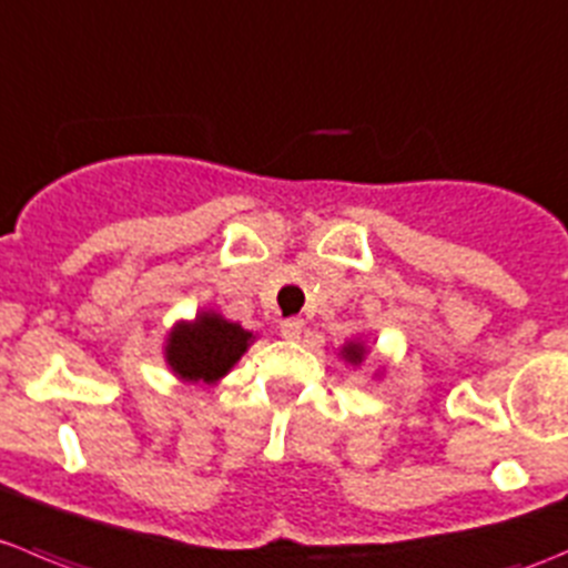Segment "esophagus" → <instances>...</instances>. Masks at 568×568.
<instances>
[{
	"instance_id": "1",
	"label": "esophagus",
	"mask_w": 568,
	"mask_h": 568,
	"mask_svg": "<svg viewBox=\"0 0 568 568\" xmlns=\"http://www.w3.org/2000/svg\"><path fill=\"white\" fill-rule=\"evenodd\" d=\"M303 331V320L301 317H286L282 320V336L284 339H297Z\"/></svg>"
}]
</instances>
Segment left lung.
Instances as JSON below:
<instances>
[{"label": "left lung", "instance_id": "left-lung-1", "mask_svg": "<svg viewBox=\"0 0 568 568\" xmlns=\"http://www.w3.org/2000/svg\"><path fill=\"white\" fill-rule=\"evenodd\" d=\"M342 356H345V362H351V364H362L364 345H358V342H351V345L342 347Z\"/></svg>", "mask_w": 568, "mask_h": 568}]
</instances>
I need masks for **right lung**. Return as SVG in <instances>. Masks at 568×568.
I'll return each mask as SVG.
<instances>
[{"mask_svg":"<svg viewBox=\"0 0 568 568\" xmlns=\"http://www.w3.org/2000/svg\"><path fill=\"white\" fill-rule=\"evenodd\" d=\"M251 331L215 312H201L193 323H179L168 334L165 358L184 381L215 384L248 351Z\"/></svg>","mask_w":568,"mask_h":568,"instance_id":"add662e5","label":"right lung"}]
</instances>
